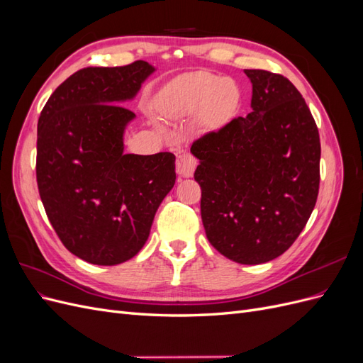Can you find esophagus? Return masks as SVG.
<instances>
[{"label": "esophagus", "mask_w": 363, "mask_h": 363, "mask_svg": "<svg viewBox=\"0 0 363 363\" xmlns=\"http://www.w3.org/2000/svg\"><path fill=\"white\" fill-rule=\"evenodd\" d=\"M196 164H199L196 159L192 155H189V152H186V155L179 156L177 163H175V169H177V174L180 177H191L196 168Z\"/></svg>", "instance_id": "1"}]
</instances>
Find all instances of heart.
<instances>
[{"instance_id": "heart-1", "label": "heart", "mask_w": 363, "mask_h": 363, "mask_svg": "<svg viewBox=\"0 0 363 363\" xmlns=\"http://www.w3.org/2000/svg\"><path fill=\"white\" fill-rule=\"evenodd\" d=\"M239 104L235 82L211 72H191L179 77L164 87L159 108L164 115H189L200 112L206 127H219L232 118Z\"/></svg>"}]
</instances>
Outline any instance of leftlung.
<instances>
[{
	"instance_id": "obj_1",
	"label": "left lung",
	"mask_w": 363,
	"mask_h": 363,
	"mask_svg": "<svg viewBox=\"0 0 363 363\" xmlns=\"http://www.w3.org/2000/svg\"><path fill=\"white\" fill-rule=\"evenodd\" d=\"M251 108L194 140L206 236L227 259L257 265L298 238L320 191L321 144L298 89L280 74L245 69Z\"/></svg>"
}]
</instances>
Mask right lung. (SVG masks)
I'll list each match as a JSON object with an SVG mask.
<instances>
[{
  "label": "right lung",
  "mask_w": 363,
  "mask_h": 363,
  "mask_svg": "<svg viewBox=\"0 0 363 363\" xmlns=\"http://www.w3.org/2000/svg\"><path fill=\"white\" fill-rule=\"evenodd\" d=\"M155 68L144 60L84 68L42 108L36 179L52 228L72 255L112 267L136 256L175 183V156L125 155L133 100Z\"/></svg>",
  "instance_id": "obj_1"
}]
</instances>
